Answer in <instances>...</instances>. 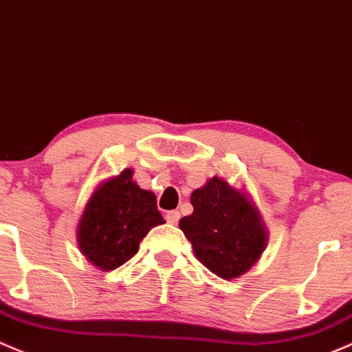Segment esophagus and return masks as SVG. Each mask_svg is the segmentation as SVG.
Listing matches in <instances>:
<instances>
[{
    "label": "esophagus",
    "instance_id": "esophagus-1",
    "mask_svg": "<svg viewBox=\"0 0 352 352\" xmlns=\"http://www.w3.org/2000/svg\"><path fill=\"white\" fill-rule=\"evenodd\" d=\"M165 219H166V223L177 224L180 219V212L179 210H168V212L165 214Z\"/></svg>",
    "mask_w": 352,
    "mask_h": 352
}]
</instances>
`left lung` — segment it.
Segmentation results:
<instances>
[{
	"label": "left lung",
	"instance_id": "left-lung-1",
	"mask_svg": "<svg viewBox=\"0 0 352 352\" xmlns=\"http://www.w3.org/2000/svg\"><path fill=\"white\" fill-rule=\"evenodd\" d=\"M194 212L180 219V229L195 256L221 278H236L251 268L265 250L260 216L241 192L219 177L192 192Z\"/></svg>",
	"mask_w": 352,
	"mask_h": 352
}]
</instances>
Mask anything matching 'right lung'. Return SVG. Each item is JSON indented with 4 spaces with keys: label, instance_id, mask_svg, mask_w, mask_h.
<instances>
[{
    "label": "right lung",
    "instance_id": "1",
    "mask_svg": "<svg viewBox=\"0 0 352 352\" xmlns=\"http://www.w3.org/2000/svg\"><path fill=\"white\" fill-rule=\"evenodd\" d=\"M158 224H164V217L153 192L136 186L126 168L89 199L79 226L80 251L109 272L136 254L146 232Z\"/></svg>",
    "mask_w": 352,
    "mask_h": 352
}]
</instances>
